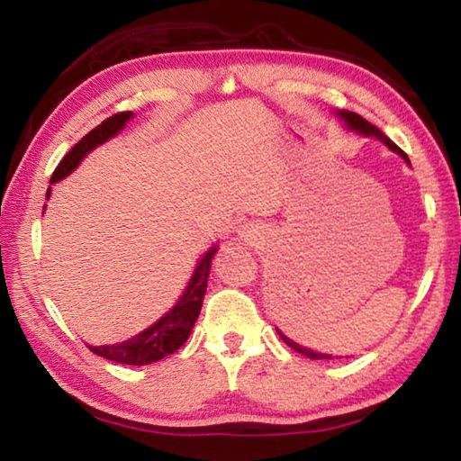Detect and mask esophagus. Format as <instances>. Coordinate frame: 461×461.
Instances as JSON below:
<instances>
[{
	"label": "esophagus",
	"mask_w": 461,
	"mask_h": 461,
	"mask_svg": "<svg viewBox=\"0 0 461 461\" xmlns=\"http://www.w3.org/2000/svg\"><path fill=\"white\" fill-rule=\"evenodd\" d=\"M241 238H244V240H248V241H252V240H256V238H258V236H256V230H244V231H241Z\"/></svg>",
	"instance_id": "esophagus-1"
}]
</instances>
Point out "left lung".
<instances>
[{
    "label": "left lung",
    "instance_id": "left-lung-1",
    "mask_svg": "<svg viewBox=\"0 0 461 461\" xmlns=\"http://www.w3.org/2000/svg\"><path fill=\"white\" fill-rule=\"evenodd\" d=\"M335 115H338V118L346 123V128L349 130V131H356V134H360V136H364V138H376L378 142H382L384 144L388 150H393L394 154H399L401 158L407 162V165H411V160H409V156L404 154L399 146H396L393 140L390 138H386L384 134H382V131L376 128V126H372L370 122H366L362 115H357V113H354V112H346V109H338V112H335ZM276 331H278V335H280V339H283L288 348H293L294 352H299V354H303V356H307V357H311V360H331V354H321V352H315V349H311V348H305V346H301V343H296V341H293L291 338H286V335L278 330L276 327ZM338 357V356H335ZM348 357V356H346Z\"/></svg>",
    "mask_w": 461,
    "mask_h": 461
}]
</instances>
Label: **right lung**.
<instances>
[{
  "instance_id": "1",
  "label": "right lung",
  "mask_w": 461,
  "mask_h": 461,
  "mask_svg": "<svg viewBox=\"0 0 461 461\" xmlns=\"http://www.w3.org/2000/svg\"><path fill=\"white\" fill-rule=\"evenodd\" d=\"M134 118L131 112H122L115 113L105 122H101L95 130H91L87 136L79 140L65 158L60 160V165L52 173L50 185L62 181L73 170L81 165V160L87 156L91 150H95L97 146L105 144L107 140H112L120 134V131L126 128V123ZM50 186L46 191V199L50 197ZM46 209V205H44ZM217 252V244L207 249L205 254L201 256L197 267H194L193 275L189 278V285L185 286L183 294L178 296L175 307L167 311L158 321L146 327L144 331L136 333L134 338L120 343H107V346H87L93 354H97L105 360L118 362V364H128V366H146L152 362H158L162 357L175 354L183 343L189 339L193 331V325L197 321L203 305V296L207 291V278L209 270H212V258Z\"/></svg>"
}]
</instances>
